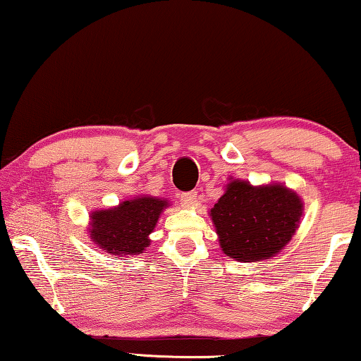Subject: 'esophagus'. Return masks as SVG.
Instances as JSON below:
<instances>
[{
    "label": "esophagus",
    "mask_w": 361,
    "mask_h": 361,
    "mask_svg": "<svg viewBox=\"0 0 361 361\" xmlns=\"http://www.w3.org/2000/svg\"><path fill=\"white\" fill-rule=\"evenodd\" d=\"M197 200V191H188V192H181L180 195V201L183 206H192Z\"/></svg>",
    "instance_id": "esophagus-1"
}]
</instances>
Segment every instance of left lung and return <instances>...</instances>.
Returning <instances> with one entry per match:
<instances>
[{
	"label": "left lung",
	"instance_id": "left-lung-1",
	"mask_svg": "<svg viewBox=\"0 0 361 361\" xmlns=\"http://www.w3.org/2000/svg\"><path fill=\"white\" fill-rule=\"evenodd\" d=\"M302 202L281 185L253 188L235 180L211 209L222 252L258 262L283 250L298 229Z\"/></svg>",
	"mask_w": 361,
	"mask_h": 361
}]
</instances>
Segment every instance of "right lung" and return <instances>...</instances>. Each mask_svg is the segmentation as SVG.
<instances>
[{
	"instance_id": "add662e5",
	"label": "right lung",
	"mask_w": 361,
	"mask_h": 361,
	"mask_svg": "<svg viewBox=\"0 0 361 361\" xmlns=\"http://www.w3.org/2000/svg\"><path fill=\"white\" fill-rule=\"evenodd\" d=\"M166 201L144 196L121 202L114 209L93 212L90 237L96 245L114 255H137L149 245Z\"/></svg>"
}]
</instances>
